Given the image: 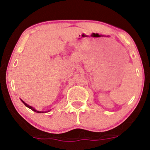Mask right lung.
Returning a JSON list of instances; mask_svg holds the SVG:
<instances>
[{
    "instance_id": "obj_1",
    "label": "right lung",
    "mask_w": 150,
    "mask_h": 150,
    "mask_svg": "<svg viewBox=\"0 0 150 150\" xmlns=\"http://www.w3.org/2000/svg\"><path fill=\"white\" fill-rule=\"evenodd\" d=\"M22 102H23V104H25L26 106H27V107H28L29 108H30V109H32V111H34V112H36V113H42L44 112V111H37V110H36L35 108H34L33 107H32V106H30V105H28V104H26V103H25L24 101L22 100ZM49 111H46V112H49ZM44 113H45V112H44Z\"/></svg>"
}]
</instances>
